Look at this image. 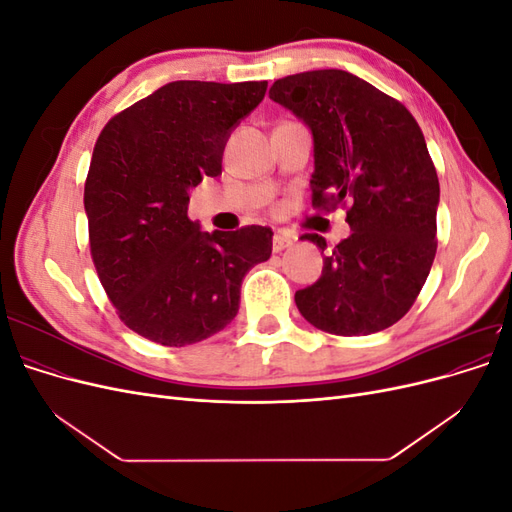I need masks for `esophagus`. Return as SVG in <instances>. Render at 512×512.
<instances>
[{
  "instance_id": "obj_1",
  "label": "esophagus",
  "mask_w": 512,
  "mask_h": 512,
  "mask_svg": "<svg viewBox=\"0 0 512 512\" xmlns=\"http://www.w3.org/2000/svg\"><path fill=\"white\" fill-rule=\"evenodd\" d=\"M290 245H292V237L284 235V232H275L273 252H282V250H286V247H290Z\"/></svg>"
}]
</instances>
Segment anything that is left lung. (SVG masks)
<instances>
[{"instance_id": "8db88e82", "label": "left lung", "mask_w": 512, "mask_h": 512, "mask_svg": "<svg viewBox=\"0 0 512 512\" xmlns=\"http://www.w3.org/2000/svg\"><path fill=\"white\" fill-rule=\"evenodd\" d=\"M269 96L314 134L312 205L344 207L352 230L294 303L333 335L389 329L414 305L438 250L440 183L421 128L399 100L344 70L284 76ZM301 239L327 250L316 232Z\"/></svg>"}]
</instances>
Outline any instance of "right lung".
Returning <instances> with one entry per match:
<instances>
[{
	"label": "right lung",
	"instance_id": "right-lung-1",
	"mask_svg": "<svg viewBox=\"0 0 512 512\" xmlns=\"http://www.w3.org/2000/svg\"><path fill=\"white\" fill-rule=\"evenodd\" d=\"M267 81H175L102 128L85 179L89 250L128 329L162 346L222 331L239 312L245 273L271 256L273 232H200L190 190L222 173L230 130Z\"/></svg>",
	"mask_w": 512,
	"mask_h": 512
}]
</instances>
